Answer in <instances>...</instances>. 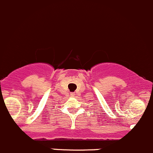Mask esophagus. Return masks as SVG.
<instances>
[{"instance_id":"obj_1","label":"esophagus","mask_w":153,"mask_h":153,"mask_svg":"<svg viewBox=\"0 0 153 153\" xmlns=\"http://www.w3.org/2000/svg\"><path fill=\"white\" fill-rule=\"evenodd\" d=\"M72 96H73V95H72Z\"/></svg>"}]
</instances>
